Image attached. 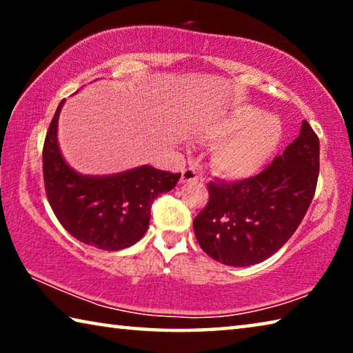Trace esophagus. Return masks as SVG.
Listing matches in <instances>:
<instances>
[{
	"label": "esophagus",
	"instance_id": "1",
	"mask_svg": "<svg viewBox=\"0 0 353 353\" xmlns=\"http://www.w3.org/2000/svg\"><path fill=\"white\" fill-rule=\"evenodd\" d=\"M199 176H198V171L193 166H188V168H185L182 171V182H194L198 181Z\"/></svg>",
	"mask_w": 353,
	"mask_h": 353
}]
</instances>
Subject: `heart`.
Returning a JSON list of instances; mask_svg holds the SVG:
<instances>
[{"mask_svg":"<svg viewBox=\"0 0 353 353\" xmlns=\"http://www.w3.org/2000/svg\"><path fill=\"white\" fill-rule=\"evenodd\" d=\"M205 135L214 140L225 137L213 149V170L224 177L244 179L260 171L276 152L282 126L274 115H260L255 107L246 105L208 123Z\"/></svg>","mask_w":353,"mask_h":353,"instance_id":"obj_1","label":"heart"}]
</instances>
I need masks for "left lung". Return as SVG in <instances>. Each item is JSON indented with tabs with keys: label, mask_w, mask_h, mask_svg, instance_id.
Segmentation results:
<instances>
[{
	"label": "left lung",
	"mask_w": 353,
	"mask_h": 353,
	"mask_svg": "<svg viewBox=\"0 0 353 353\" xmlns=\"http://www.w3.org/2000/svg\"><path fill=\"white\" fill-rule=\"evenodd\" d=\"M319 176V139L303 119L301 134L259 174L208 183V202L194 218L201 249L227 266L270 259L294 234Z\"/></svg>",
	"instance_id": "obj_1"
}]
</instances>
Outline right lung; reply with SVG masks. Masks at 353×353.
I'll return each mask as SVG.
<instances>
[{"label": "right lung", "instance_id": "right-lung-1", "mask_svg": "<svg viewBox=\"0 0 353 353\" xmlns=\"http://www.w3.org/2000/svg\"><path fill=\"white\" fill-rule=\"evenodd\" d=\"M52 117L43 143V181L50 205L76 240L103 250H119L145 235L151 205L159 194L176 187L181 172L139 166L113 176L77 174L65 163Z\"/></svg>", "mask_w": 353, "mask_h": 353}]
</instances>
